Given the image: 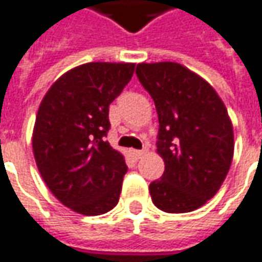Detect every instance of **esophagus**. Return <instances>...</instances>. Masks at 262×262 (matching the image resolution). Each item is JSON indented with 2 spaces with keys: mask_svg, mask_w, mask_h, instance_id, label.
<instances>
[{
  "mask_svg": "<svg viewBox=\"0 0 262 262\" xmlns=\"http://www.w3.org/2000/svg\"><path fill=\"white\" fill-rule=\"evenodd\" d=\"M132 154L135 156V159H141V157H144L146 154V148H144V149H133Z\"/></svg>",
  "mask_w": 262,
  "mask_h": 262,
  "instance_id": "esophagus-1",
  "label": "esophagus"
}]
</instances>
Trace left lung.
I'll return each instance as SVG.
<instances>
[{"instance_id":"obj_1","label":"left lung","mask_w":262,"mask_h":262,"mask_svg":"<svg viewBox=\"0 0 262 262\" xmlns=\"http://www.w3.org/2000/svg\"><path fill=\"white\" fill-rule=\"evenodd\" d=\"M136 75L156 103L160 179L149 184L152 203L184 213L203 206L227 177L234 135L227 108L213 87L175 62L139 63Z\"/></svg>"}]
</instances>
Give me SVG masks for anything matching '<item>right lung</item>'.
<instances>
[{
	"label": "right lung",
	"instance_id": "obj_1",
	"mask_svg": "<svg viewBox=\"0 0 262 262\" xmlns=\"http://www.w3.org/2000/svg\"><path fill=\"white\" fill-rule=\"evenodd\" d=\"M133 72L135 63H84L41 100L32 133L39 173L62 205L81 215H102L118 203L127 166L105 136L110 103Z\"/></svg>",
	"mask_w": 262,
	"mask_h": 262
}]
</instances>
